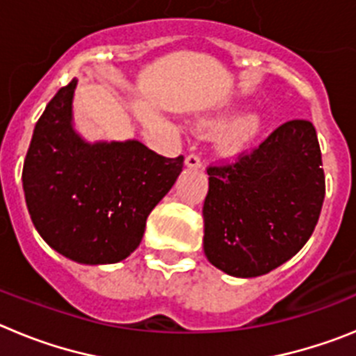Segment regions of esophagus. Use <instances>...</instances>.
<instances>
[{
	"mask_svg": "<svg viewBox=\"0 0 356 356\" xmlns=\"http://www.w3.org/2000/svg\"><path fill=\"white\" fill-rule=\"evenodd\" d=\"M185 165L191 169H200L201 165H203V162H201L200 155H196V153H191V155L185 156Z\"/></svg>",
	"mask_w": 356,
	"mask_h": 356,
	"instance_id": "obj_1",
	"label": "esophagus"
}]
</instances>
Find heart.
<instances>
[{
  "instance_id": "heart-1",
  "label": "heart",
  "mask_w": 356,
  "mask_h": 356,
  "mask_svg": "<svg viewBox=\"0 0 356 356\" xmlns=\"http://www.w3.org/2000/svg\"><path fill=\"white\" fill-rule=\"evenodd\" d=\"M225 119L226 118H217L212 119V121H203V127H217V124H222ZM262 127L264 118L260 112H257V110L244 112V114L232 119L222 128L221 135H219V146L226 153H237V151L244 149L248 144L257 139V135L260 134Z\"/></svg>"
}]
</instances>
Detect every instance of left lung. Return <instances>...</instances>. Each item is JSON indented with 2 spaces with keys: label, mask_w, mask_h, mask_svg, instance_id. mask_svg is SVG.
I'll return each mask as SVG.
<instances>
[{
  "label": "left lung",
  "mask_w": 356,
  "mask_h": 356,
  "mask_svg": "<svg viewBox=\"0 0 356 356\" xmlns=\"http://www.w3.org/2000/svg\"><path fill=\"white\" fill-rule=\"evenodd\" d=\"M203 248L226 275L253 278L292 259L312 235L325 201L316 128L292 119L234 162L210 163Z\"/></svg>",
  "instance_id": "1"
}]
</instances>
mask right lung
<instances>
[{"label": "right lung", "mask_w": 356, "mask_h": 356, "mask_svg": "<svg viewBox=\"0 0 356 356\" xmlns=\"http://www.w3.org/2000/svg\"><path fill=\"white\" fill-rule=\"evenodd\" d=\"M76 81L62 87L37 121L23 165L24 197L53 250L80 264H115L137 250L184 156L165 159L139 140H81L71 124Z\"/></svg>", "instance_id": "add662e5"}]
</instances>
